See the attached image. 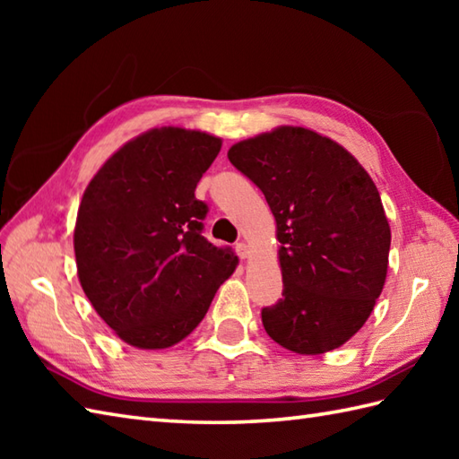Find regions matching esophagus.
Masks as SVG:
<instances>
[{
  "mask_svg": "<svg viewBox=\"0 0 459 459\" xmlns=\"http://www.w3.org/2000/svg\"><path fill=\"white\" fill-rule=\"evenodd\" d=\"M235 250H237V255H238L240 260H247L250 256V248H248V245H245V242H237Z\"/></svg>",
  "mask_w": 459,
  "mask_h": 459,
  "instance_id": "obj_1",
  "label": "esophagus"
}]
</instances>
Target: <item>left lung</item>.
I'll return each instance as SVG.
<instances>
[{"label":"left lung","instance_id":"obj_1","mask_svg":"<svg viewBox=\"0 0 459 459\" xmlns=\"http://www.w3.org/2000/svg\"><path fill=\"white\" fill-rule=\"evenodd\" d=\"M276 219L281 299L262 309L278 345L299 355L341 347L383 291L391 250L383 201L360 163L333 140L281 126L229 150Z\"/></svg>","mask_w":459,"mask_h":459}]
</instances>
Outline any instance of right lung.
Returning a JSON list of instances; mask_svg holds the SVG:
<instances>
[{
	"mask_svg": "<svg viewBox=\"0 0 459 459\" xmlns=\"http://www.w3.org/2000/svg\"><path fill=\"white\" fill-rule=\"evenodd\" d=\"M221 152L204 132L155 128L106 161L74 227L79 280L106 325L138 349H168L201 324L238 258L203 237L195 197Z\"/></svg>",
	"mask_w": 459,
	"mask_h": 459,
	"instance_id": "obj_1",
	"label": "right lung"
}]
</instances>
